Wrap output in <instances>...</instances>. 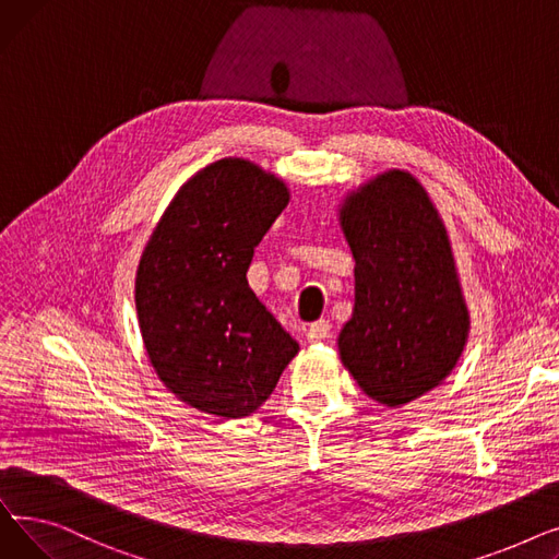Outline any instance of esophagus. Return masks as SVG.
<instances>
[{"mask_svg":"<svg viewBox=\"0 0 559 559\" xmlns=\"http://www.w3.org/2000/svg\"><path fill=\"white\" fill-rule=\"evenodd\" d=\"M329 335H331V324L326 319L314 321V324H310V329L306 331L308 342H321V340H326Z\"/></svg>","mask_w":559,"mask_h":559,"instance_id":"esophagus-1","label":"esophagus"}]
</instances>
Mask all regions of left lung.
<instances>
[{"mask_svg":"<svg viewBox=\"0 0 559 559\" xmlns=\"http://www.w3.org/2000/svg\"><path fill=\"white\" fill-rule=\"evenodd\" d=\"M340 226L356 258V306L337 337L342 365L369 399L401 407L444 383L468 337L449 233L403 169L346 194Z\"/></svg>","mask_w":559,"mask_h":559,"instance_id":"8db88e82","label":"left lung"}]
</instances>
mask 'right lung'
<instances>
[{
    "label": "right lung",
    "mask_w": 559,
    "mask_h": 559,
    "mask_svg": "<svg viewBox=\"0 0 559 559\" xmlns=\"http://www.w3.org/2000/svg\"><path fill=\"white\" fill-rule=\"evenodd\" d=\"M287 201L278 176L222 158L181 186L142 251L135 310L146 356L165 388L201 413L249 417L299 354L247 281L253 249Z\"/></svg>",
    "instance_id": "1"
}]
</instances>
